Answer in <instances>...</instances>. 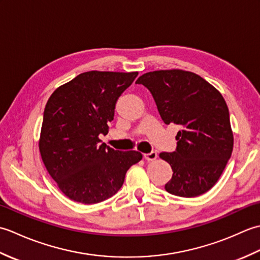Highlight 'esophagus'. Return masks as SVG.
<instances>
[{
    "instance_id": "esophagus-1",
    "label": "esophagus",
    "mask_w": 260,
    "mask_h": 260,
    "mask_svg": "<svg viewBox=\"0 0 260 260\" xmlns=\"http://www.w3.org/2000/svg\"><path fill=\"white\" fill-rule=\"evenodd\" d=\"M157 157V153L156 152H150V153H145L144 154V158L146 159V161H154Z\"/></svg>"
}]
</instances>
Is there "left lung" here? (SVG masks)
I'll return each instance as SVG.
<instances>
[{
    "label": "left lung",
    "mask_w": 260,
    "mask_h": 260,
    "mask_svg": "<svg viewBox=\"0 0 260 260\" xmlns=\"http://www.w3.org/2000/svg\"><path fill=\"white\" fill-rule=\"evenodd\" d=\"M136 84L151 91L165 124L181 127L176 150L159 154L173 171L165 190L183 198L206 193L217 183L234 148L222 95L199 75L180 69L146 73Z\"/></svg>",
    "instance_id": "obj_1"
}]
</instances>
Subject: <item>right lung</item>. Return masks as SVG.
I'll list each match as a JSON object with an SVG mask.
<instances>
[{
    "mask_svg": "<svg viewBox=\"0 0 260 260\" xmlns=\"http://www.w3.org/2000/svg\"><path fill=\"white\" fill-rule=\"evenodd\" d=\"M139 73L87 71L60 86L48 99L39 150L43 164L66 197L92 204L113 197L137 151H116L99 140L108 133L117 99Z\"/></svg>",
    "mask_w": 260,
    "mask_h": 260,
    "instance_id": "obj_1",
    "label": "right lung"
}]
</instances>
